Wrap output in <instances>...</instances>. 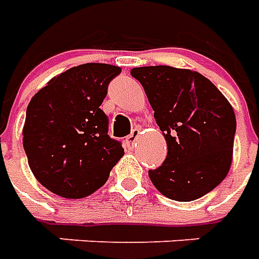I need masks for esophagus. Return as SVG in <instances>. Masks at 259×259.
Wrapping results in <instances>:
<instances>
[{
  "label": "esophagus",
  "instance_id": "1",
  "mask_svg": "<svg viewBox=\"0 0 259 259\" xmlns=\"http://www.w3.org/2000/svg\"><path fill=\"white\" fill-rule=\"evenodd\" d=\"M139 135H140V129H133V132L126 137V144H127L129 147L135 146L136 140H137Z\"/></svg>",
  "mask_w": 259,
  "mask_h": 259
}]
</instances>
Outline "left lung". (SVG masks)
Wrapping results in <instances>:
<instances>
[{
	"label": "left lung",
	"mask_w": 259,
	"mask_h": 259,
	"mask_svg": "<svg viewBox=\"0 0 259 259\" xmlns=\"http://www.w3.org/2000/svg\"><path fill=\"white\" fill-rule=\"evenodd\" d=\"M154 109L168 146L166 159L148 170L152 185L175 201H193L228 175L236 133L233 107L211 80L190 69H132Z\"/></svg>",
	"instance_id": "left-lung-1"
}]
</instances>
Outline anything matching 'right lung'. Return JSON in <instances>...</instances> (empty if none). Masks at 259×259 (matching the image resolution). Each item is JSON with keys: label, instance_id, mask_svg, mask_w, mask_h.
Segmentation results:
<instances>
[{"label": "right lung", "instance_id": "1", "mask_svg": "<svg viewBox=\"0 0 259 259\" xmlns=\"http://www.w3.org/2000/svg\"><path fill=\"white\" fill-rule=\"evenodd\" d=\"M119 66L84 64L55 76L27 105L23 148L40 183L65 198L98 190L123 157L100 105Z\"/></svg>", "mask_w": 259, "mask_h": 259}]
</instances>
